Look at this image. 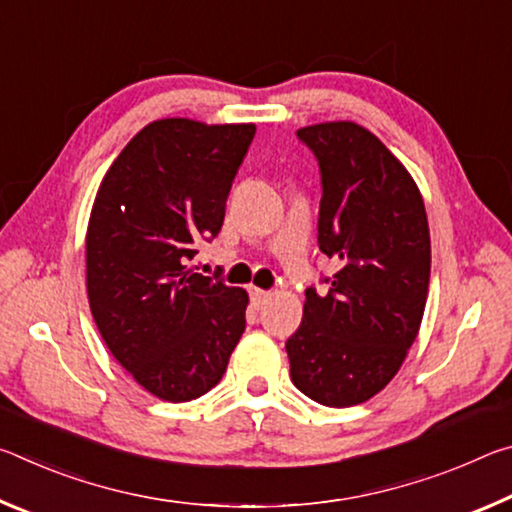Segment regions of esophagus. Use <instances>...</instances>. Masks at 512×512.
<instances>
[{"mask_svg":"<svg viewBox=\"0 0 512 512\" xmlns=\"http://www.w3.org/2000/svg\"><path fill=\"white\" fill-rule=\"evenodd\" d=\"M250 300H253V307H262L264 305V302L268 300V296H271V293H268V291H262V289H257V287H250Z\"/></svg>","mask_w":512,"mask_h":512,"instance_id":"1","label":"esophagus"}]
</instances>
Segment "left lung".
I'll list each match as a JSON object with an SVG mask.
<instances>
[{"label": "left lung", "instance_id": "1", "mask_svg": "<svg viewBox=\"0 0 512 512\" xmlns=\"http://www.w3.org/2000/svg\"><path fill=\"white\" fill-rule=\"evenodd\" d=\"M316 155L323 198L318 248L339 262L327 293L305 291L287 341L291 379L311 400L345 409L391 381L427 305L431 241L418 185L404 164L354 121L298 131Z\"/></svg>", "mask_w": 512, "mask_h": 512}]
</instances>
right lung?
<instances>
[{
    "instance_id": "1",
    "label": "right lung",
    "mask_w": 512,
    "mask_h": 512,
    "mask_svg": "<svg viewBox=\"0 0 512 512\" xmlns=\"http://www.w3.org/2000/svg\"><path fill=\"white\" fill-rule=\"evenodd\" d=\"M255 124L158 119L117 155L94 198L85 268L94 323L151 395L189 402L219 384L248 293L187 264L219 235Z\"/></svg>"
}]
</instances>
